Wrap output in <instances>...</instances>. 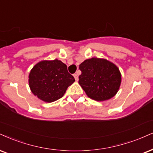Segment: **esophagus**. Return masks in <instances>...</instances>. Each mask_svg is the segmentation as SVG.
Returning a JSON list of instances; mask_svg holds the SVG:
<instances>
[{
  "label": "esophagus",
  "instance_id": "1",
  "mask_svg": "<svg viewBox=\"0 0 153 153\" xmlns=\"http://www.w3.org/2000/svg\"><path fill=\"white\" fill-rule=\"evenodd\" d=\"M74 77L75 80H76V81H78V79H79V77H78V75H77L76 74H74Z\"/></svg>",
  "mask_w": 153,
  "mask_h": 153
}]
</instances>
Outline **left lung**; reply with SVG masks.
<instances>
[{
    "label": "left lung",
    "instance_id": "obj_1",
    "mask_svg": "<svg viewBox=\"0 0 153 153\" xmlns=\"http://www.w3.org/2000/svg\"><path fill=\"white\" fill-rule=\"evenodd\" d=\"M82 74L79 83L90 99L97 101L114 97L119 90L121 74L118 67L108 60L93 57L80 64Z\"/></svg>",
    "mask_w": 153,
    "mask_h": 153
}]
</instances>
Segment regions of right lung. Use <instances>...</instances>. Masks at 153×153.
<instances>
[{
  "label": "right lung",
  "instance_id": "add662e5",
  "mask_svg": "<svg viewBox=\"0 0 153 153\" xmlns=\"http://www.w3.org/2000/svg\"><path fill=\"white\" fill-rule=\"evenodd\" d=\"M67 67L60 60H42L37 63L29 74V86L35 96L51 103L64 96L67 88L74 82Z\"/></svg>",
  "mask_w": 153,
  "mask_h": 153
}]
</instances>
